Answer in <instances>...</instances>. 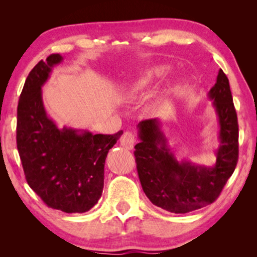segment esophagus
I'll return each instance as SVG.
<instances>
[{
  "label": "esophagus",
  "mask_w": 257,
  "mask_h": 257,
  "mask_svg": "<svg viewBox=\"0 0 257 257\" xmlns=\"http://www.w3.org/2000/svg\"><path fill=\"white\" fill-rule=\"evenodd\" d=\"M136 142H137L136 135H135L133 132H129V130L128 132H124L120 138V144L127 150H133L135 144H136Z\"/></svg>",
  "instance_id": "1"
}]
</instances>
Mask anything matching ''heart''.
<instances>
[{"label":"heart","instance_id":"heart-1","mask_svg":"<svg viewBox=\"0 0 257 257\" xmlns=\"http://www.w3.org/2000/svg\"><path fill=\"white\" fill-rule=\"evenodd\" d=\"M169 68L167 66H155L147 70L144 75L141 77V79L137 81V85L144 86L150 84V82L158 80L160 78H163L165 75H168Z\"/></svg>","mask_w":257,"mask_h":257}]
</instances>
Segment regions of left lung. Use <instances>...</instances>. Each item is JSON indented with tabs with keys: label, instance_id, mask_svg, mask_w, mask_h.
Returning <instances> with one entry per match:
<instances>
[{
	"label": "left lung",
	"instance_id": "obj_1",
	"mask_svg": "<svg viewBox=\"0 0 257 257\" xmlns=\"http://www.w3.org/2000/svg\"><path fill=\"white\" fill-rule=\"evenodd\" d=\"M220 124V146L213 167L179 162L168 147L158 119L138 123L135 146L137 172L143 190L154 205L171 213H188L212 204L219 197L238 162V120L229 80L219 70L208 92Z\"/></svg>",
	"mask_w": 257,
	"mask_h": 257
}]
</instances>
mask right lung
I'll list each match as a JSON object with an SVG mask.
<instances>
[{"label":"right lung","mask_w":257,"mask_h":257,"mask_svg":"<svg viewBox=\"0 0 257 257\" xmlns=\"http://www.w3.org/2000/svg\"><path fill=\"white\" fill-rule=\"evenodd\" d=\"M63 60L51 54L29 72L17 112V149L26 180L47 206L66 213L89 211L102 196L106 155L122 135L59 129L46 114L42 86Z\"/></svg>","instance_id":"1"}]
</instances>
